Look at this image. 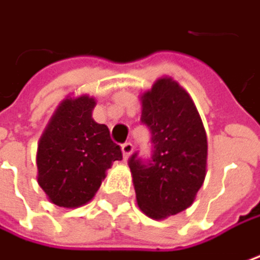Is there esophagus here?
<instances>
[{
  "label": "esophagus",
  "mask_w": 260,
  "mask_h": 260,
  "mask_svg": "<svg viewBox=\"0 0 260 260\" xmlns=\"http://www.w3.org/2000/svg\"><path fill=\"white\" fill-rule=\"evenodd\" d=\"M132 150H134V146H132V143H125V144H122V152H123V157L125 159H128L132 153Z\"/></svg>",
  "instance_id": "esophagus-1"
}]
</instances>
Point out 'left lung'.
<instances>
[{
	"mask_svg": "<svg viewBox=\"0 0 260 260\" xmlns=\"http://www.w3.org/2000/svg\"><path fill=\"white\" fill-rule=\"evenodd\" d=\"M141 122L152 134L147 160L132 154L128 165L140 210L154 220L192 205L207 173V134L190 95L162 77L141 95Z\"/></svg>",
	"mask_w": 260,
	"mask_h": 260,
	"instance_id": "left-lung-1",
	"label": "left lung"
}]
</instances>
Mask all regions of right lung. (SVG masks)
Segmentation results:
<instances>
[{"label":"right lung","instance_id":"right-lung-1","mask_svg":"<svg viewBox=\"0 0 260 260\" xmlns=\"http://www.w3.org/2000/svg\"><path fill=\"white\" fill-rule=\"evenodd\" d=\"M95 104L87 95L63 100L40 138L37 178L55 205L76 208L89 202L107 170L122 159L108 128L92 119Z\"/></svg>","mask_w":260,"mask_h":260}]
</instances>
